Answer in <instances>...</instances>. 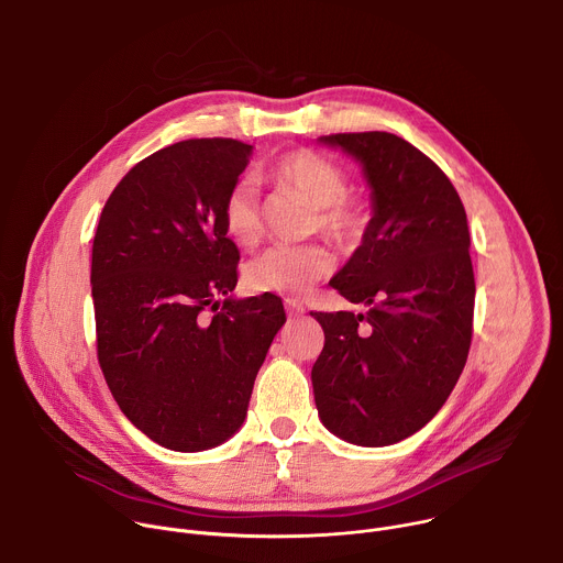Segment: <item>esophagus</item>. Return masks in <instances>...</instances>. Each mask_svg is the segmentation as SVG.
Returning a JSON list of instances; mask_svg holds the SVG:
<instances>
[{"label":"esophagus","instance_id":"34e87169","mask_svg":"<svg viewBox=\"0 0 563 563\" xmlns=\"http://www.w3.org/2000/svg\"><path fill=\"white\" fill-rule=\"evenodd\" d=\"M285 309H287L289 316H302L305 313L302 302H298L296 298H285Z\"/></svg>","mask_w":563,"mask_h":563}]
</instances>
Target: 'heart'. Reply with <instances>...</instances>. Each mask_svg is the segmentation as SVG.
<instances>
[{
    "label": "heart",
    "instance_id": "obj_1",
    "mask_svg": "<svg viewBox=\"0 0 563 563\" xmlns=\"http://www.w3.org/2000/svg\"><path fill=\"white\" fill-rule=\"evenodd\" d=\"M276 185L302 196L316 207L313 231H323L341 247L356 245L367 227L365 209L352 200L350 176L334 159L300 148L280 157L272 169ZM227 235L238 247L252 250L263 238L261 191L252 178H240L229 189L222 205ZM334 267L332 254L323 245L274 247L250 263L245 278L254 291L300 296Z\"/></svg>",
    "mask_w": 563,
    "mask_h": 563
}]
</instances>
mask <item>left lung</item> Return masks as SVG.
<instances>
[{
    "label": "left lung",
    "instance_id": "obj_1",
    "mask_svg": "<svg viewBox=\"0 0 563 563\" xmlns=\"http://www.w3.org/2000/svg\"><path fill=\"white\" fill-rule=\"evenodd\" d=\"M363 165L374 216L332 278L354 311H311L325 345L311 367L318 417L367 448L419 432L443 408L467 361L474 272L463 202L417 146L385 131L334 133Z\"/></svg>",
    "mask_w": 563,
    "mask_h": 563
}]
</instances>
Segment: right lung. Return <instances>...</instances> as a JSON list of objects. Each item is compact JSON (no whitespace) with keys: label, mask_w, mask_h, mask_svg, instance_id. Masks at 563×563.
I'll list each match as a JSON object with an SVG mask.
<instances>
[{"label":"right lung","mask_w":563,"mask_h":563,"mask_svg":"<svg viewBox=\"0 0 563 563\" xmlns=\"http://www.w3.org/2000/svg\"><path fill=\"white\" fill-rule=\"evenodd\" d=\"M250 155L252 144L231 137L151 153L118 183L93 238L102 374L124 417L176 452L216 448L243 426L285 325L274 294L218 300L233 291L240 261L222 205Z\"/></svg>","instance_id":"add662e5"}]
</instances>
